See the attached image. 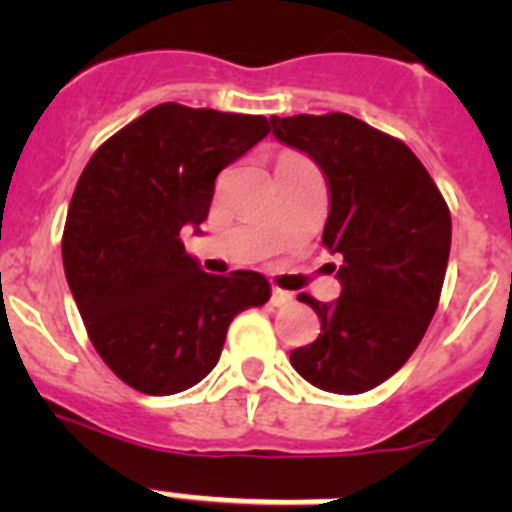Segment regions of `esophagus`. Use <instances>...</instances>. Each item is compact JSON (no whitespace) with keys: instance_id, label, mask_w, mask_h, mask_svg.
Wrapping results in <instances>:
<instances>
[{"instance_id":"34e87169","label":"esophagus","mask_w":512,"mask_h":512,"mask_svg":"<svg viewBox=\"0 0 512 512\" xmlns=\"http://www.w3.org/2000/svg\"><path fill=\"white\" fill-rule=\"evenodd\" d=\"M289 302H292V295H289V292H284V289L279 287L271 289V305L282 307V305H289Z\"/></svg>"}]
</instances>
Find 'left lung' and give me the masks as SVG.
<instances>
[{
  "label": "left lung",
  "mask_w": 512,
  "mask_h": 512,
  "mask_svg": "<svg viewBox=\"0 0 512 512\" xmlns=\"http://www.w3.org/2000/svg\"><path fill=\"white\" fill-rule=\"evenodd\" d=\"M271 133L323 169V243L343 256L336 302L300 295L318 312L320 336L289 361L320 390L361 395L390 379L428 330L449 264V207L402 140L356 117L274 115Z\"/></svg>",
  "instance_id": "1"
}]
</instances>
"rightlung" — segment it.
Wrapping results in <instances>:
<instances>
[{
  "label": "right lung",
  "mask_w": 512,
  "mask_h": 512,
  "mask_svg": "<svg viewBox=\"0 0 512 512\" xmlns=\"http://www.w3.org/2000/svg\"><path fill=\"white\" fill-rule=\"evenodd\" d=\"M266 135L261 115L164 102L81 171L61 241L66 282L97 354L143 395L202 382L235 315L269 300L259 271L207 274L179 235L200 233L217 174Z\"/></svg>",
  "instance_id": "add662e5"
}]
</instances>
